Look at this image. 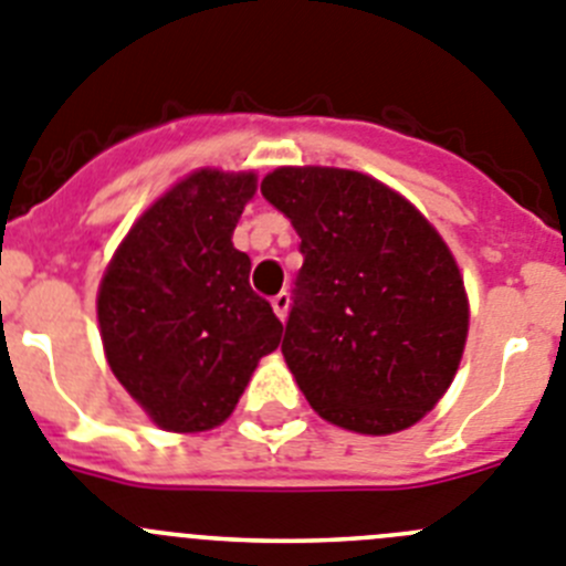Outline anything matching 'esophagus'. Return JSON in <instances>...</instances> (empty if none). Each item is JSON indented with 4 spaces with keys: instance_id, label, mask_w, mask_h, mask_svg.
I'll return each mask as SVG.
<instances>
[{
    "instance_id": "obj_1",
    "label": "esophagus",
    "mask_w": 566,
    "mask_h": 566,
    "mask_svg": "<svg viewBox=\"0 0 566 566\" xmlns=\"http://www.w3.org/2000/svg\"><path fill=\"white\" fill-rule=\"evenodd\" d=\"M273 310H276V315L279 318H287V310H290V295L287 293H279V295H273Z\"/></svg>"
}]
</instances>
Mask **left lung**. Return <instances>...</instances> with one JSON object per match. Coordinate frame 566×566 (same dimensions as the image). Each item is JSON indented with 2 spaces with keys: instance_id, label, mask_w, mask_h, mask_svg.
Here are the masks:
<instances>
[{
  "instance_id": "1",
  "label": "left lung",
  "mask_w": 566,
  "mask_h": 566,
  "mask_svg": "<svg viewBox=\"0 0 566 566\" xmlns=\"http://www.w3.org/2000/svg\"><path fill=\"white\" fill-rule=\"evenodd\" d=\"M262 195L302 237L282 340L298 389L340 429L415 426L451 386L468 338L465 284L442 237L360 171L282 166Z\"/></svg>"
}]
</instances>
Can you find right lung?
I'll list each match as a JSON object with an SVG mask.
<instances>
[{
  "mask_svg": "<svg viewBox=\"0 0 566 566\" xmlns=\"http://www.w3.org/2000/svg\"><path fill=\"white\" fill-rule=\"evenodd\" d=\"M256 191L253 171L200 169L132 226L98 287L112 375L160 429L220 426L282 321L251 290V259L231 242Z\"/></svg>",
  "mask_w": 566,
  "mask_h": 566,
  "instance_id": "1",
  "label": "right lung"
}]
</instances>
